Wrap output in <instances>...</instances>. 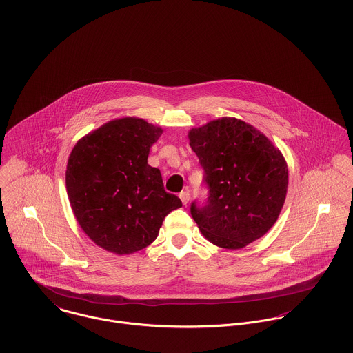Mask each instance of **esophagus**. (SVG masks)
<instances>
[{"mask_svg": "<svg viewBox=\"0 0 353 353\" xmlns=\"http://www.w3.org/2000/svg\"><path fill=\"white\" fill-rule=\"evenodd\" d=\"M179 199L182 200V203L183 205H186L189 200H190V193H189V190H185V192H182L181 194H179Z\"/></svg>", "mask_w": 353, "mask_h": 353, "instance_id": "esophagus-1", "label": "esophagus"}]
</instances>
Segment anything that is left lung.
I'll use <instances>...</instances> for the list:
<instances>
[{
  "label": "left lung",
  "instance_id": "1",
  "mask_svg": "<svg viewBox=\"0 0 353 353\" xmlns=\"http://www.w3.org/2000/svg\"><path fill=\"white\" fill-rule=\"evenodd\" d=\"M203 168L205 205L192 216L213 245L236 250L263 236L285 201L288 167L273 143L254 126L224 117L189 132Z\"/></svg>",
  "mask_w": 353,
  "mask_h": 353
}]
</instances>
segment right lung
<instances>
[{"instance_id":"add662e5","label":"right lung","mask_w":353,"mask_h":353,"mask_svg":"<svg viewBox=\"0 0 353 353\" xmlns=\"http://www.w3.org/2000/svg\"><path fill=\"white\" fill-rule=\"evenodd\" d=\"M163 133L141 118L104 123L77 141L66 165V192L83 231L101 249L139 252L156 239L164 217L182 201L164 190L148 164Z\"/></svg>"}]
</instances>
